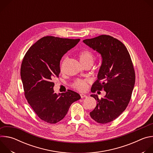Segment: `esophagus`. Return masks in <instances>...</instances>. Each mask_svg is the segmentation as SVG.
Returning a JSON list of instances; mask_svg holds the SVG:
<instances>
[{"instance_id": "1", "label": "esophagus", "mask_w": 153, "mask_h": 153, "mask_svg": "<svg viewBox=\"0 0 153 153\" xmlns=\"http://www.w3.org/2000/svg\"><path fill=\"white\" fill-rule=\"evenodd\" d=\"M80 97H81V98H84V97H86L87 96L85 94H80Z\"/></svg>"}]
</instances>
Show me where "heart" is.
Returning a JSON list of instances; mask_svg holds the SVG:
<instances>
[{
	"label": "heart",
	"instance_id": "b5f03b06",
	"mask_svg": "<svg viewBox=\"0 0 153 153\" xmlns=\"http://www.w3.org/2000/svg\"><path fill=\"white\" fill-rule=\"evenodd\" d=\"M78 57L79 58V60L82 64H85V63H92L94 62V56L93 53V52L90 50H84L81 51H80L78 53ZM67 57L65 56L63 60H62L60 65V70L61 71H63L64 64L67 60ZM89 83V80L86 79H76L72 84L71 86L75 90L79 91H84L86 90L87 87H88V84Z\"/></svg>",
	"mask_w": 153,
	"mask_h": 153
}]
</instances>
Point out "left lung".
Segmentation results:
<instances>
[{"label":"left lung","mask_w":153,"mask_h":153,"mask_svg":"<svg viewBox=\"0 0 153 153\" xmlns=\"http://www.w3.org/2000/svg\"><path fill=\"white\" fill-rule=\"evenodd\" d=\"M96 50L102 57V63L91 92L103 90L104 97L91 96L97 105L90 112L91 118L99 123H106L117 118L127 107L135 83V71L129 53L123 43L109 35H100L83 41Z\"/></svg>","instance_id":"1"}]
</instances>
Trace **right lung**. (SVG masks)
I'll list each match as a JSON object with an SVG mask.
<instances>
[{
  "instance_id": "obj_1",
  "label": "right lung",
  "mask_w": 153,
  "mask_h": 153,
  "mask_svg": "<svg viewBox=\"0 0 153 153\" xmlns=\"http://www.w3.org/2000/svg\"><path fill=\"white\" fill-rule=\"evenodd\" d=\"M80 39L45 36L37 40L26 53L21 64L20 76L24 94L37 116L49 123H56L66 116L71 105L80 96L68 90L57 95L53 80L58 77L60 61Z\"/></svg>"
}]
</instances>
